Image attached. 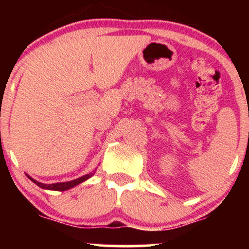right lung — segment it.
I'll return each mask as SVG.
<instances>
[{"label": "right lung", "mask_w": 249, "mask_h": 249, "mask_svg": "<svg viewBox=\"0 0 249 249\" xmlns=\"http://www.w3.org/2000/svg\"><path fill=\"white\" fill-rule=\"evenodd\" d=\"M93 173H90V174H85V176L81 177V178H77L75 180H71V181H65V182H56V184H42V182L39 181H36L35 179H33L31 177H29L27 174V177L29 178L31 181L35 182L37 186H39L41 188H44V190H50V191H67V190H70V188L77 186V185H79L81 182L85 181V180H88L89 178H91V176H92Z\"/></svg>", "instance_id": "add662e5"}]
</instances>
